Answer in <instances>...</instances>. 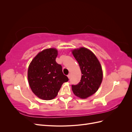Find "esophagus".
I'll list each match as a JSON object with an SVG mask.
<instances>
[{
	"mask_svg": "<svg viewBox=\"0 0 132 132\" xmlns=\"http://www.w3.org/2000/svg\"><path fill=\"white\" fill-rule=\"evenodd\" d=\"M70 77H71V74L69 73L68 75V78H69V79H70Z\"/></svg>",
	"mask_w": 132,
	"mask_h": 132,
	"instance_id": "obj_1",
	"label": "esophagus"
}]
</instances>
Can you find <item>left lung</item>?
<instances>
[{
    "label": "left lung",
    "mask_w": 132,
    "mask_h": 132,
    "mask_svg": "<svg viewBox=\"0 0 132 132\" xmlns=\"http://www.w3.org/2000/svg\"><path fill=\"white\" fill-rule=\"evenodd\" d=\"M81 71V78L77 85H72V90L77 96L86 98L95 94L102 80V68L95 55L89 50L81 47L72 51Z\"/></svg>",
    "instance_id": "left-lung-1"
}]
</instances>
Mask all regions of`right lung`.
<instances>
[{"label": "right lung", "instance_id": "add662e5", "mask_svg": "<svg viewBox=\"0 0 132 132\" xmlns=\"http://www.w3.org/2000/svg\"><path fill=\"white\" fill-rule=\"evenodd\" d=\"M58 51L49 48L39 52L31 62L28 69V80L33 93L45 100L57 96L64 82L69 80L62 71V67L55 59Z\"/></svg>", "mask_w": 132, "mask_h": 132}]
</instances>
